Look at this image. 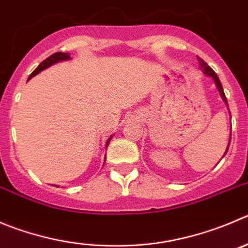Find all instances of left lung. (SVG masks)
Segmentation results:
<instances>
[{
	"label": "left lung",
	"instance_id": "8db88e82",
	"mask_svg": "<svg viewBox=\"0 0 248 248\" xmlns=\"http://www.w3.org/2000/svg\"><path fill=\"white\" fill-rule=\"evenodd\" d=\"M197 59H198V62H200V67H201V69H202V71H203V73H204L205 76H209L210 78H213V80H214L215 85H217V88H218L219 93H220V96H221V98H223L224 103H225V104H226V106H228V108H229V105H228V100H226V96H225V94H224L223 85H221L220 80H219V77H218V75H217V73H215V72L213 71V69L210 68V67L208 66V64L205 63V62L203 61L202 59H200V57H197ZM230 116H231V115H230ZM230 140H231V135H230V140H229V144H228V148H226V152H228V149H229V145H230ZM226 152H225V154H226ZM225 154H224V155H225Z\"/></svg>",
	"mask_w": 248,
	"mask_h": 248
}]
</instances>
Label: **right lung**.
Returning a JSON list of instances; mask_svg holds the SVG:
<instances>
[{"mask_svg":"<svg viewBox=\"0 0 248 248\" xmlns=\"http://www.w3.org/2000/svg\"><path fill=\"white\" fill-rule=\"evenodd\" d=\"M69 59H71V56H69V55L67 54V52H55L54 55H51L50 57H47V59H46V60H44V61L41 62V63L39 64L38 67H36L35 71H34L33 73H31V75L29 76L28 80L31 79V78H33L34 76H36V75H38V73H40V72L44 71V69L48 68V67L52 66V64L57 63V62H61V61H67V60H69ZM111 138H112V136H111V137L108 140V142H106V148L108 147V143H110Z\"/></svg>","mask_w":248,"mask_h":248,"instance_id":"add662e5","label":"right lung"}]
</instances>
